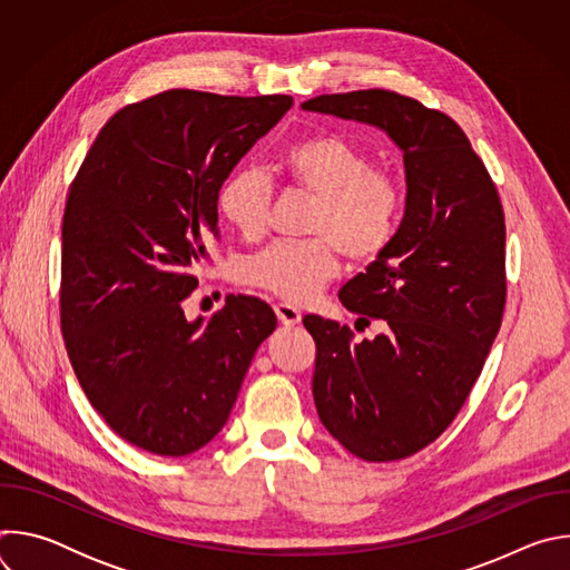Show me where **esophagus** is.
<instances>
[{
	"label": "esophagus",
	"instance_id": "obj_1",
	"mask_svg": "<svg viewBox=\"0 0 570 570\" xmlns=\"http://www.w3.org/2000/svg\"><path fill=\"white\" fill-rule=\"evenodd\" d=\"M275 313H277V317H279V322L284 324V327H295V324H299V320H302L299 308L293 306L291 302L275 304Z\"/></svg>",
	"mask_w": 570,
	"mask_h": 570
}]
</instances>
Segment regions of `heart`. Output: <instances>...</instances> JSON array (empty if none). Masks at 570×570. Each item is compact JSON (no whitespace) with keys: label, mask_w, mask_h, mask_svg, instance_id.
Segmentation results:
<instances>
[{"label":"heart","mask_w":570,"mask_h":570,"mask_svg":"<svg viewBox=\"0 0 570 570\" xmlns=\"http://www.w3.org/2000/svg\"><path fill=\"white\" fill-rule=\"evenodd\" d=\"M279 174L315 200L311 240H277L246 259L240 279L288 302H308L341 273V250L354 262H372L396 232L403 191L372 169L370 155L336 132H317L288 144ZM271 183L257 169L234 171L218 191L220 216L243 236L266 232Z\"/></svg>","instance_id":"heart-1"}]
</instances>
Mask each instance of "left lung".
<instances>
[{
  "mask_svg": "<svg viewBox=\"0 0 570 570\" xmlns=\"http://www.w3.org/2000/svg\"><path fill=\"white\" fill-rule=\"evenodd\" d=\"M383 130L403 155L405 209L390 246L338 297L385 322L361 343L334 320L304 315L315 341L317 417L350 453L390 462L438 440L460 413L505 308V216L462 128L387 90L302 104Z\"/></svg>",
  "mask_w": 570,
  "mask_h": 570,
  "instance_id": "8db88e82",
  "label": "left lung"
}]
</instances>
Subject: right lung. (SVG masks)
<instances>
[{
    "label": "right lung",
    "mask_w": 570,
    "mask_h": 570,
    "mask_svg": "<svg viewBox=\"0 0 570 570\" xmlns=\"http://www.w3.org/2000/svg\"><path fill=\"white\" fill-rule=\"evenodd\" d=\"M291 97L169 90L119 110L83 159L62 216V338L95 411L126 442L180 458L225 426L277 317L227 295L187 320L218 191Z\"/></svg>",
    "instance_id": "right-lung-1"
}]
</instances>
